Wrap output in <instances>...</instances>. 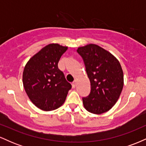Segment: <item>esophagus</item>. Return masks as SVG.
I'll list each match as a JSON object with an SVG mask.
<instances>
[{
	"instance_id": "obj_1",
	"label": "esophagus",
	"mask_w": 146,
	"mask_h": 146,
	"mask_svg": "<svg viewBox=\"0 0 146 146\" xmlns=\"http://www.w3.org/2000/svg\"><path fill=\"white\" fill-rule=\"evenodd\" d=\"M76 84H77L76 80H75L74 82H73V83H72V86H73V88H75V86H76Z\"/></svg>"
}]
</instances>
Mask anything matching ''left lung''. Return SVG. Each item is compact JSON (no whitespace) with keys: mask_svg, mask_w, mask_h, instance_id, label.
Returning <instances> with one entry per match:
<instances>
[{"mask_svg":"<svg viewBox=\"0 0 146 146\" xmlns=\"http://www.w3.org/2000/svg\"><path fill=\"white\" fill-rule=\"evenodd\" d=\"M90 80V92L82 98L86 110L93 114L108 111L115 104L123 86V74L119 62L104 48L94 44L79 47Z\"/></svg>","mask_w":146,"mask_h":146,"instance_id":"obj_1","label":"left lung"}]
</instances>
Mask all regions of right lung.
Here are the masks:
<instances>
[{
	"label": "right lung",
	"instance_id": "obj_1",
	"mask_svg": "<svg viewBox=\"0 0 146 146\" xmlns=\"http://www.w3.org/2000/svg\"><path fill=\"white\" fill-rule=\"evenodd\" d=\"M67 46L49 44L25 65L23 82L27 94L40 109L50 111L63 104L71 84L58 68V62Z\"/></svg>",
	"mask_w": 146,
	"mask_h": 146
}]
</instances>
